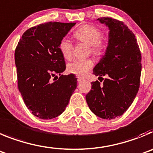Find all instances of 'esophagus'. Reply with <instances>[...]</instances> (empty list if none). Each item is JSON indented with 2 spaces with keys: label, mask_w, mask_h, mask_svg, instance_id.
<instances>
[{
  "label": "esophagus",
  "mask_w": 153,
  "mask_h": 153,
  "mask_svg": "<svg viewBox=\"0 0 153 153\" xmlns=\"http://www.w3.org/2000/svg\"><path fill=\"white\" fill-rule=\"evenodd\" d=\"M77 80H78V82H81V81L84 80V79L83 78L80 77V76H77Z\"/></svg>",
  "instance_id": "obj_1"
}]
</instances>
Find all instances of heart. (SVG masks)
Returning <instances> with one entry per match:
<instances>
[{
	"mask_svg": "<svg viewBox=\"0 0 153 153\" xmlns=\"http://www.w3.org/2000/svg\"><path fill=\"white\" fill-rule=\"evenodd\" d=\"M74 39L79 42L85 43L89 46V51L94 56H100L105 49L104 41L102 40V32L96 26L83 25L74 33ZM58 48L63 57L70 60L73 57L74 45L70 40L63 39L59 43ZM93 67L91 59H75L67 64V70L70 74L83 76Z\"/></svg>",
	"mask_w": 153,
	"mask_h": 153,
	"instance_id": "heart-1",
	"label": "heart"
}]
</instances>
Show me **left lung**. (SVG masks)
I'll return each mask as SVG.
<instances>
[{
    "label": "left lung",
    "mask_w": 153,
    "mask_h": 153,
    "mask_svg": "<svg viewBox=\"0 0 153 153\" xmlns=\"http://www.w3.org/2000/svg\"><path fill=\"white\" fill-rule=\"evenodd\" d=\"M97 20L110 31L105 54L94 67L93 74L99 78L108 77L103 84L98 80L91 82L92 89L86 99L96 115L111 120L122 115L137 96L140 83L141 53L135 36L122 21L111 17Z\"/></svg>",
    "instance_id": "obj_1"
}]
</instances>
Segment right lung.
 <instances>
[{
    "label": "right lung",
    "instance_id": "add662e5",
    "mask_svg": "<svg viewBox=\"0 0 153 153\" xmlns=\"http://www.w3.org/2000/svg\"><path fill=\"white\" fill-rule=\"evenodd\" d=\"M75 24L48 22L29 28L15 50L18 89L28 109L40 119L62 114L76 88L74 74L61 75L66 64L58 48Z\"/></svg>",
    "mask_w": 153,
    "mask_h": 153
}]
</instances>
